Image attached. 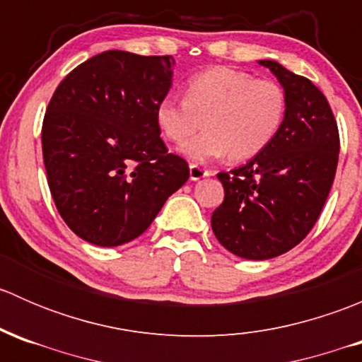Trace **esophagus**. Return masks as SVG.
<instances>
[{
    "mask_svg": "<svg viewBox=\"0 0 362 362\" xmlns=\"http://www.w3.org/2000/svg\"><path fill=\"white\" fill-rule=\"evenodd\" d=\"M189 175H191V180H202L204 177H210L211 171L206 168L198 166V164H191L189 166Z\"/></svg>",
    "mask_w": 362,
    "mask_h": 362,
    "instance_id": "esophagus-1",
    "label": "esophagus"
}]
</instances>
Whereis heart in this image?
<instances>
[{
    "mask_svg": "<svg viewBox=\"0 0 362 362\" xmlns=\"http://www.w3.org/2000/svg\"><path fill=\"white\" fill-rule=\"evenodd\" d=\"M286 115L287 93L279 82L229 66L191 76L185 98L168 94L156 107L160 133L173 144H182L205 120L207 129L180 147L192 163L261 154L280 133Z\"/></svg>",
    "mask_w": 362,
    "mask_h": 362,
    "instance_id": "b5f03b06",
    "label": "heart"
}]
</instances>
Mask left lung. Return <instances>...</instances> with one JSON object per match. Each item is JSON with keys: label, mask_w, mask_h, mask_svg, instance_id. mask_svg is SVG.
I'll return each mask as SVG.
<instances>
[{"label": "left lung", "mask_w": 362, "mask_h": 362, "mask_svg": "<svg viewBox=\"0 0 362 362\" xmlns=\"http://www.w3.org/2000/svg\"><path fill=\"white\" fill-rule=\"evenodd\" d=\"M287 93V115L275 140L254 159L226 173L224 202L211 229L243 259L286 254L312 231L338 166V124L326 96L308 78L276 61H259Z\"/></svg>", "instance_id": "8db88e82"}]
</instances>
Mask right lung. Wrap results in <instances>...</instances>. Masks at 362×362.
I'll return each instance as SVG.
<instances>
[{
    "label": "right lung",
    "mask_w": 362,
    "mask_h": 362,
    "mask_svg": "<svg viewBox=\"0 0 362 362\" xmlns=\"http://www.w3.org/2000/svg\"><path fill=\"white\" fill-rule=\"evenodd\" d=\"M171 56L107 50L69 71L42 126L50 194L86 242L138 238L189 178L160 140L156 107L171 87Z\"/></svg>",
    "instance_id": "add662e5"
}]
</instances>
